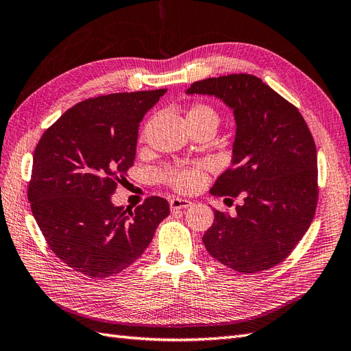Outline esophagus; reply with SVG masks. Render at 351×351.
I'll use <instances>...</instances> for the list:
<instances>
[{"mask_svg":"<svg viewBox=\"0 0 351 351\" xmlns=\"http://www.w3.org/2000/svg\"><path fill=\"white\" fill-rule=\"evenodd\" d=\"M170 208L172 210H181V208H186L189 206H193V203L189 202V199H185V198H179V197H175L170 199Z\"/></svg>","mask_w":351,"mask_h":351,"instance_id":"34e87169","label":"esophagus"}]
</instances>
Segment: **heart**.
I'll return each instance as SVG.
<instances>
[{
	"label": "heart",
	"mask_w": 351,
	"mask_h": 351,
	"mask_svg": "<svg viewBox=\"0 0 351 351\" xmlns=\"http://www.w3.org/2000/svg\"><path fill=\"white\" fill-rule=\"evenodd\" d=\"M188 128L191 126H213L215 129L219 125V114L213 107L207 104L197 103L186 112L185 116ZM165 181L178 191L181 193H193L203 185L204 172L202 167H181L170 169L163 175Z\"/></svg>",
	"instance_id": "1"
}]
</instances>
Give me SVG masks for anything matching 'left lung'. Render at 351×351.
I'll return each instance as SVG.
<instances>
[{
  "label": "left lung",
  "mask_w": 351,
  "mask_h": 351,
  "mask_svg": "<svg viewBox=\"0 0 351 351\" xmlns=\"http://www.w3.org/2000/svg\"><path fill=\"white\" fill-rule=\"evenodd\" d=\"M210 95L234 112L232 167L210 195L243 197L235 216L215 208L203 237L220 265L250 275L281 263L312 223L317 203L315 141L298 110L253 75L194 82L186 95Z\"/></svg>",
  "instance_id": "1"
}]
</instances>
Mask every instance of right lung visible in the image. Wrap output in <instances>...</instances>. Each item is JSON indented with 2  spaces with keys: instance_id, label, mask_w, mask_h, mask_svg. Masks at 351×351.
<instances>
[{
  "instance_id": "add662e5",
  "label": "right lung",
  "mask_w": 351,
  "mask_h": 351,
  "mask_svg": "<svg viewBox=\"0 0 351 351\" xmlns=\"http://www.w3.org/2000/svg\"><path fill=\"white\" fill-rule=\"evenodd\" d=\"M166 91L85 99L35 148L27 189L34 217L56 256L84 276L104 279L135 263L170 213L162 197L135 208L112 202L134 165L139 122Z\"/></svg>"
}]
</instances>
